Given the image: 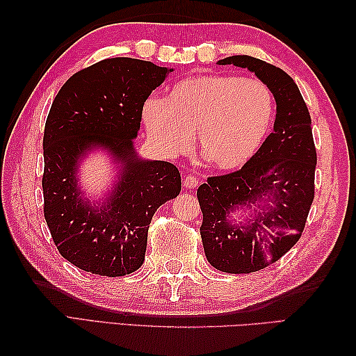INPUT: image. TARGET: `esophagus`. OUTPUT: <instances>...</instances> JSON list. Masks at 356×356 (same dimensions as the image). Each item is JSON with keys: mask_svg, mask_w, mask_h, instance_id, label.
Wrapping results in <instances>:
<instances>
[{"mask_svg": "<svg viewBox=\"0 0 356 356\" xmlns=\"http://www.w3.org/2000/svg\"><path fill=\"white\" fill-rule=\"evenodd\" d=\"M184 185L186 190H193V188L199 185V179L195 176H191V174H188V176L184 179Z\"/></svg>", "mask_w": 356, "mask_h": 356, "instance_id": "1", "label": "esophagus"}]
</instances>
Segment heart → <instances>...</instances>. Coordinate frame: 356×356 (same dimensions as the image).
Returning a JSON list of instances; mask_svg holds the SVG:
<instances>
[{
	"mask_svg": "<svg viewBox=\"0 0 356 356\" xmlns=\"http://www.w3.org/2000/svg\"><path fill=\"white\" fill-rule=\"evenodd\" d=\"M274 97L264 82L232 74L179 81L165 99H149L143 122L166 154L184 153L199 131V153L217 170H236L269 133Z\"/></svg>",
	"mask_w": 356,
	"mask_h": 356,
	"instance_id": "1",
	"label": "heart"
}]
</instances>
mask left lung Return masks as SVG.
Returning a JSON list of instances; mask_svg holds the SVG:
<instances>
[{
    "label": "left lung",
    "instance_id": "1",
    "mask_svg": "<svg viewBox=\"0 0 356 356\" xmlns=\"http://www.w3.org/2000/svg\"><path fill=\"white\" fill-rule=\"evenodd\" d=\"M217 64L255 73L277 102L274 131L259 151L238 171L208 177L197 190L208 261L228 274H249L282 259L303 234L315 195L312 120L297 84L278 67L246 55ZM252 206L261 209L245 225L229 220L236 209Z\"/></svg>",
    "mask_w": 356,
    "mask_h": 356
}]
</instances>
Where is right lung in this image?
Segmentation results:
<instances>
[{
	"label": "right lung",
	"mask_w": 356,
	"mask_h": 356,
	"mask_svg": "<svg viewBox=\"0 0 356 356\" xmlns=\"http://www.w3.org/2000/svg\"><path fill=\"white\" fill-rule=\"evenodd\" d=\"M172 69L133 58H108L74 73L59 90L44 128V217L59 254L105 277L131 274L145 260L157 208L182 188L170 162L143 161L138 138L143 104ZM107 149L120 163L111 197L96 206L77 184L81 157Z\"/></svg>",
	"instance_id": "add662e5"
}]
</instances>
